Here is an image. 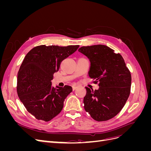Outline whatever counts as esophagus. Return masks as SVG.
<instances>
[{"instance_id": "esophagus-1", "label": "esophagus", "mask_w": 151, "mask_h": 151, "mask_svg": "<svg viewBox=\"0 0 151 151\" xmlns=\"http://www.w3.org/2000/svg\"><path fill=\"white\" fill-rule=\"evenodd\" d=\"M77 88H78V86H72V89H73V91H74V90H76Z\"/></svg>"}]
</instances>
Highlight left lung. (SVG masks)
I'll return each instance as SVG.
<instances>
[{
	"label": "left lung",
	"instance_id": "left-lung-1",
	"mask_svg": "<svg viewBox=\"0 0 151 151\" xmlns=\"http://www.w3.org/2000/svg\"><path fill=\"white\" fill-rule=\"evenodd\" d=\"M78 51L88 58L90 78L99 82V89L85 87L84 109L93 119L106 121L119 113L129 96L131 74L120 53L106 45L82 47Z\"/></svg>",
	"mask_w": 151,
	"mask_h": 151
}]
</instances>
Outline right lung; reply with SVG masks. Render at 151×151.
<instances>
[{
  "label": "right lung",
  "instance_id": "right-lung-1",
  "mask_svg": "<svg viewBox=\"0 0 151 151\" xmlns=\"http://www.w3.org/2000/svg\"><path fill=\"white\" fill-rule=\"evenodd\" d=\"M79 45H40L26 54L17 74V92L20 101L36 119L48 122L60 113L71 86L53 88L52 80L62 60Z\"/></svg>",
  "mask_w": 151,
  "mask_h": 151
}]
</instances>
